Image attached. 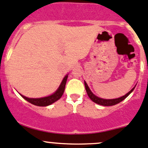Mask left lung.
<instances>
[{
  "label": "left lung",
  "instance_id": "1",
  "mask_svg": "<svg viewBox=\"0 0 148 148\" xmlns=\"http://www.w3.org/2000/svg\"><path fill=\"white\" fill-rule=\"evenodd\" d=\"M84 86H85V88H86V93H87L88 96H89V97L90 98L91 100H92L94 102L97 103V104H100V105H102V106H112V105H115V104L121 102L122 100H124L125 98L129 96L131 93H132V91L134 90V89H135V87L132 88V89H131V90L128 93H127L126 95H125L124 96L121 97L117 98V99H102V98L99 97H97L96 95H94V94L92 92V91L90 90L89 87L88 86L87 84H86V82L85 81H84Z\"/></svg>",
  "mask_w": 148,
  "mask_h": 148
}]
</instances>
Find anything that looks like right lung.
Here are the masks:
<instances>
[{
    "instance_id": "obj_1",
    "label": "right lung",
    "mask_w": 148,
    "mask_h": 148,
    "mask_svg": "<svg viewBox=\"0 0 148 148\" xmlns=\"http://www.w3.org/2000/svg\"><path fill=\"white\" fill-rule=\"evenodd\" d=\"M67 78H68V74H66V75L64 77L63 80H62L61 84L59 85L57 90H56L53 94L49 95V96L41 98H28L23 96V95H21V94L20 95L23 98V99H26V100L28 101V102L34 104V105L39 106V107H46V106H49L50 105V104H53V102L59 100V99L62 97V96L64 94V92Z\"/></svg>"
}]
</instances>
